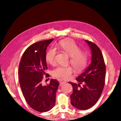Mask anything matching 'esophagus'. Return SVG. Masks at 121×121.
I'll return each mask as SVG.
<instances>
[{"label":"esophagus","instance_id":"obj_1","mask_svg":"<svg viewBox=\"0 0 121 121\" xmlns=\"http://www.w3.org/2000/svg\"><path fill=\"white\" fill-rule=\"evenodd\" d=\"M59 82H60V85H63V84H65V83H66V81H65V80H64L63 79L60 80H59Z\"/></svg>","mask_w":121,"mask_h":121}]
</instances>
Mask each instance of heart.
Segmentation results:
<instances>
[{
  "label": "heart",
  "instance_id": "obj_1",
  "mask_svg": "<svg viewBox=\"0 0 121 121\" xmlns=\"http://www.w3.org/2000/svg\"><path fill=\"white\" fill-rule=\"evenodd\" d=\"M56 47L60 48L70 56V62L78 72L81 71L86 67L88 63V53L81 51L80 47L71 40L65 39L60 41L56 44ZM56 50L52 47L47 51L45 58L47 63L52 65L56 64ZM74 69L71 65L59 66L54 69L52 75L56 78L68 80L72 78Z\"/></svg>",
  "mask_w": 121,
  "mask_h": 121
}]
</instances>
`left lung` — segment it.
I'll return each mask as SVG.
<instances>
[{"mask_svg": "<svg viewBox=\"0 0 121 121\" xmlns=\"http://www.w3.org/2000/svg\"><path fill=\"white\" fill-rule=\"evenodd\" d=\"M85 41L91 50V62L85 71L76 78L78 84L69 82L73 90L70 96L71 103L80 110L91 108L98 100L104 88L106 72L100 49L93 42Z\"/></svg>", "mask_w": 121, "mask_h": 121, "instance_id": "8db88e82", "label": "left lung"}]
</instances>
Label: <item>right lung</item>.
Returning a JSON list of instances; mask_svg holds the SVG:
<instances>
[{"mask_svg": "<svg viewBox=\"0 0 121 121\" xmlns=\"http://www.w3.org/2000/svg\"><path fill=\"white\" fill-rule=\"evenodd\" d=\"M53 39L33 44L26 49L19 68V82L25 100L30 107L39 112H46L54 107L59 82L50 79L47 85H42L43 76L47 69L45 56L47 47Z\"/></svg>", "mask_w": 121, "mask_h": 121, "instance_id": "add662e5", "label": "right lung"}]
</instances>
